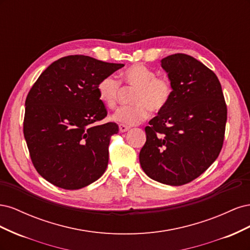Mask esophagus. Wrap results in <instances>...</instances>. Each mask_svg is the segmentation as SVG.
<instances>
[{"label":"esophagus","instance_id":"1","mask_svg":"<svg viewBox=\"0 0 250 250\" xmlns=\"http://www.w3.org/2000/svg\"><path fill=\"white\" fill-rule=\"evenodd\" d=\"M119 129H120L121 132H125V131H127V130H129L130 127H129V126H126V125H124V124H120V125H119Z\"/></svg>","mask_w":250,"mask_h":250}]
</instances>
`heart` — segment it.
Instances as JSON below:
<instances>
[{
  "instance_id": "1",
  "label": "heart",
  "mask_w": 250,
  "mask_h": 250,
  "mask_svg": "<svg viewBox=\"0 0 250 250\" xmlns=\"http://www.w3.org/2000/svg\"><path fill=\"white\" fill-rule=\"evenodd\" d=\"M121 81L128 87H135L131 101L133 104L120 107L112 119L124 125H135L145 120L150 110L161 111L167 106L173 93L171 81L167 77L157 76V73L137 63L121 73ZM121 83L115 76H105L97 85L99 100L108 108H115L119 102Z\"/></svg>"
}]
</instances>
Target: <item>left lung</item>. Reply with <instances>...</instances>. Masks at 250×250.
<instances>
[{"mask_svg":"<svg viewBox=\"0 0 250 250\" xmlns=\"http://www.w3.org/2000/svg\"><path fill=\"white\" fill-rule=\"evenodd\" d=\"M172 97L146 126L141 167L153 180L183 186L200 176L222 149L228 108L216 74L194 57L162 59Z\"/></svg>","mask_w":250,"mask_h":250,"instance_id":"obj_1","label":"left lung"}]
</instances>
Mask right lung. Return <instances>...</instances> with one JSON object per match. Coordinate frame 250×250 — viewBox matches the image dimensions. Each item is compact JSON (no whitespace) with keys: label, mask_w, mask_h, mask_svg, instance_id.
<instances>
[{"label":"right lung","mask_w":250,"mask_h":250,"mask_svg":"<svg viewBox=\"0 0 250 250\" xmlns=\"http://www.w3.org/2000/svg\"><path fill=\"white\" fill-rule=\"evenodd\" d=\"M84 55H70L50 64L26 98L24 137L40 175L65 190H78L99 179L107 168L113 123L97 85L123 67Z\"/></svg>","instance_id":"obj_1"}]
</instances>
